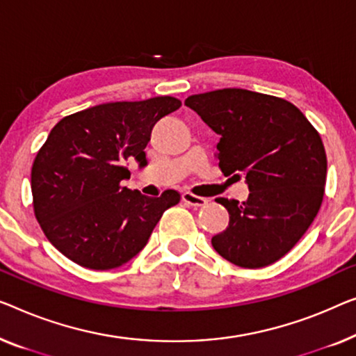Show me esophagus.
I'll return each instance as SVG.
<instances>
[{
  "mask_svg": "<svg viewBox=\"0 0 356 356\" xmlns=\"http://www.w3.org/2000/svg\"><path fill=\"white\" fill-rule=\"evenodd\" d=\"M181 199H183L184 204L193 205V207H202V205L207 204V199L200 197V195H195L193 193H183Z\"/></svg>",
  "mask_w": 356,
  "mask_h": 356,
  "instance_id": "1",
  "label": "esophagus"
}]
</instances>
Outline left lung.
<instances>
[{"instance_id":"8db88e82","label":"left lung","mask_w":356,"mask_h":356,"mask_svg":"<svg viewBox=\"0 0 356 356\" xmlns=\"http://www.w3.org/2000/svg\"><path fill=\"white\" fill-rule=\"evenodd\" d=\"M220 135L216 157L225 175L245 177L249 197L215 199L229 225L212 245L231 264L261 268L284 257L321 207L327 161L307 117L281 97L225 88L184 101Z\"/></svg>"}]
</instances>
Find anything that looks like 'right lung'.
Wrapping results in <instances>:
<instances>
[{"label":"right lung","mask_w":356,"mask_h":356,"mask_svg":"<svg viewBox=\"0 0 356 356\" xmlns=\"http://www.w3.org/2000/svg\"><path fill=\"white\" fill-rule=\"evenodd\" d=\"M179 106L170 96L107 102L56 123L35 157L32 194L41 229L67 259L90 270L122 266L179 202L173 189L147 197L122 184L128 161L147 165L154 125Z\"/></svg>","instance_id":"1"}]
</instances>
